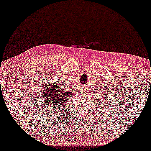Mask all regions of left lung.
<instances>
[{
    "label": "left lung",
    "mask_w": 151,
    "mask_h": 151,
    "mask_svg": "<svg viewBox=\"0 0 151 151\" xmlns=\"http://www.w3.org/2000/svg\"><path fill=\"white\" fill-rule=\"evenodd\" d=\"M105 98H106V96H105Z\"/></svg>",
    "instance_id": "left-lung-1"
}]
</instances>
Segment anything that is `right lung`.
I'll return each instance as SVG.
<instances>
[{"instance_id":"obj_1","label":"right lung","mask_w":151,"mask_h":151,"mask_svg":"<svg viewBox=\"0 0 151 151\" xmlns=\"http://www.w3.org/2000/svg\"><path fill=\"white\" fill-rule=\"evenodd\" d=\"M42 91V101L45 109L53 113L55 110H59L65 106L67 100L72 96V93L69 91H64L58 82H50V84L44 86Z\"/></svg>"}]
</instances>
